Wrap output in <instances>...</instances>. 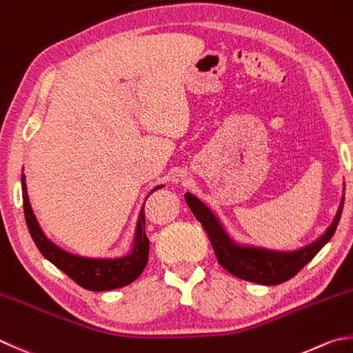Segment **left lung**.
<instances>
[{
    "label": "left lung",
    "instance_id": "1",
    "mask_svg": "<svg viewBox=\"0 0 353 353\" xmlns=\"http://www.w3.org/2000/svg\"><path fill=\"white\" fill-rule=\"evenodd\" d=\"M343 189L345 190V184H343ZM184 198L190 210L194 212L195 218L201 223L205 234H208L218 263L234 276L263 285H276L295 276L334 236L344 205L343 195L334 221L314 243L303 245L296 250H272L236 243L225 232L223 223L208 208V204H204L201 199L189 194V192Z\"/></svg>",
    "mask_w": 353,
    "mask_h": 353
}]
</instances>
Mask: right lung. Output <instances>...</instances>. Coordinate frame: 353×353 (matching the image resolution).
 Listing matches in <instances>:
<instances>
[{
  "label": "right lung",
  "mask_w": 353,
  "mask_h": 353,
  "mask_svg": "<svg viewBox=\"0 0 353 353\" xmlns=\"http://www.w3.org/2000/svg\"><path fill=\"white\" fill-rule=\"evenodd\" d=\"M161 188H164L163 184L157 185V188L152 189L150 194H154L155 190ZM21 189L26 223H28L30 236L35 241L38 250L41 252L46 259H49L53 265L63 270L78 285L92 292H104L124 288V285L134 283L141 275L149 259V238L145 235L144 204L139 210L134 243H132V250L128 255L119 258H88L70 254V252L52 243L44 235L41 225L38 224L37 216L32 210L24 174L21 175Z\"/></svg>",
  "instance_id": "add662e5"
}]
</instances>
